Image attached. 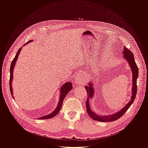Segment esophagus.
Instances as JSON below:
<instances>
[{"label":"esophagus","mask_w":148,"mask_h":148,"mask_svg":"<svg viewBox=\"0 0 148 148\" xmlns=\"http://www.w3.org/2000/svg\"><path fill=\"white\" fill-rule=\"evenodd\" d=\"M76 79H77V81H76V83L77 84H83L85 83V77L83 75H78L77 78H76Z\"/></svg>","instance_id":"1"}]
</instances>
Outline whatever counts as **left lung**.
Here are the masks:
<instances>
[{
  "label": "left lung",
  "instance_id": "obj_1",
  "mask_svg": "<svg viewBox=\"0 0 148 148\" xmlns=\"http://www.w3.org/2000/svg\"><path fill=\"white\" fill-rule=\"evenodd\" d=\"M123 53V57L125 59H126V60L128 61L130 66L131 68V70H132V73H133L132 96L131 97L130 101L122 110L113 115H110L108 116H101L99 115H97L91 110V109H90V106H89V101L94 96V88H92V83H89V86H85V89H86L87 94H88L87 100L86 101V110H87V113L89 115V117L93 120H96V121H99V122H112V121L117 120L119 119H120L125 114V112L129 109V107L131 106V105L133 104V101L135 99L136 92H137L136 82H137V78L138 77V68L135 61L134 55L128 49L124 47Z\"/></svg>",
  "mask_w": 148,
  "mask_h": 148
}]
</instances>
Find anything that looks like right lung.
<instances>
[{
    "label": "right lung",
    "mask_w": 148,
    "mask_h": 148,
    "mask_svg": "<svg viewBox=\"0 0 148 148\" xmlns=\"http://www.w3.org/2000/svg\"><path fill=\"white\" fill-rule=\"evenodd\" d=\"M32 41V40L28 41L27 43H26L25 44H27L28 43ZM21 50V48H20L19 50L18 51L16 54L15 57L14 59L12 60V63H11V65H10V92L11 95L13 96V91H12V79H13V69H14V66L15 65V63L16 61L18 59V57L19 53L20 52ZM73 88L72 87V84H71L70 82H67L66 83H65L63 86H62V88H60V99H59V104H58L57 107L56 109V110L54 111H53V112H52L51 114H49L47 115L44 116V117H42L41 118H39L40 119H51L52 118L59 112L60 109H61V107L62 106V103H63L64 99H65V97L66 96V95L68 94V92L71 90V89Z\"/></svg>",
    "instance_id": "right-lung-1"
}]
</instances>
